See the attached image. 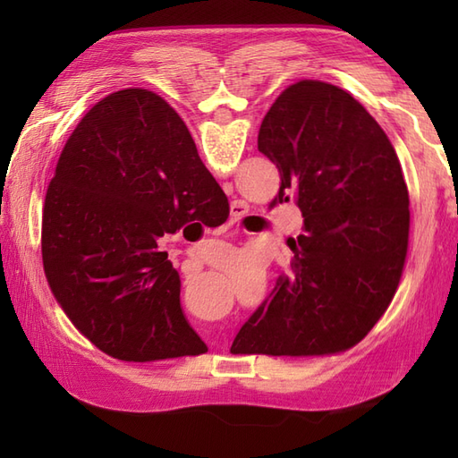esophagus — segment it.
Segmentation results:
<instances>
[{
    "label": "esophagus",
    "instance_id": "34e87169",
    "mask_svg": "<svg viewBox=\"0 0 458 458\" xmlns=\"http://www.w3.org/2000/svg\"><path fill=\"white\" fill-rule=\"evenodd\" d=\"M248 210H250V207H248L244 200H234V202H232V207H230V224L240 222L242 218L246 216Z\"/></svg>",
    "mask_w": 458,
    "mask_h": 458
}]
</instances>
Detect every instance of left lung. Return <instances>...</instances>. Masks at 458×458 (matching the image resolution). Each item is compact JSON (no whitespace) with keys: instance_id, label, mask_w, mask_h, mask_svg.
Returning a JSON list of instances; mask_svg holds the SVG:
<instances>
[{"instance_id":"obj_1","label":"left lung","mask_w":458,"mask_h":458,"mask_svg":"<svg viewBox=\"0 0 458 458\" xmlns=\"http://www.w3.org/2000/svg\"><path fill=\"white\" fill-rule=\"evenodd\" d=\"M258 149L279 171L274 202L295 200L305 234L291 246L289 277L240 328L230 352H344L400 287L410 242L402 163L364 106L323 81H299L277 96Z\"/></svg>"}]
</instances>
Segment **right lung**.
I'll return each mask as SVG.
<instances>
[{
  "instance_id": "add662e5",
  "label": "right lung",
  "mask_w": 458,
  "mask_h": 458,
  "mask_svg": "<svg viewBox=\"0 0 458 458\" xmlns=\"http://www.w3.org/2000/svg\"><path fill=\"white\" fill-rule=\"evenodd\" d=\"M211 204L208 205V202ZM226 194L161 96L123 89L94 104L58 157L43 204V267L56 303L123 362L199 356L208 346L181 307L159 238L220 226Z\"/></svg>"
}]
</instances>
